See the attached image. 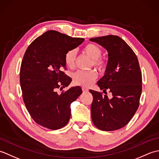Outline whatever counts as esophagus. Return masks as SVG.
Returning a JSON list of instances; mask_svg holds the SVG:
<instances>
[{"label": "esophagus", "instance_id": "1", "mask_svg": "<svg viewBox=\"0 0 159 159\" xmlns=\"http://www.w3.org/2000/svg\"><path fill=\"white\" fill-rule=\"evenodd\" d=\"M82 89H83V92H88V89H87L86 87H82Z\"/></svg>", "mask_w": 159, "mask_h": 159}]
</instances>
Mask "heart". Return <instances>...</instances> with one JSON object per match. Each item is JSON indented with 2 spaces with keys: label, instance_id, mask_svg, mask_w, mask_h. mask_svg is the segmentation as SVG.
Masks as SVG:
<instances>
[{
  "label": "heart",
  "instance_id": "b5f03b06",
  "mask_svg": "<svg viewBox=\"0 0 159 159\" xmlns=\"http://www.w3.org/2000/svg\"><path fill=\"white\" fill-rule=\"evenodd\" d=\"M84 51L93 59V66H96L98 68L102 69L104 66L103 60L100 59V57L102 55V50L93 43H89L84 47ZM76 52L75 50H70L67 51L64 57V61L67 67L70 68H73L75 66ZM97 78V73L95 70L83 71L79 70L74 74L73 79L74 82L77 85L84 87L89 86L93 83Z\"/></svg>",
  "mask_w": 159,
  "mask_h": 159
}]
</instances>
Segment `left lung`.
Instances as JSON below:
<instances>
[{"label": "left lung", "mask_w": 159, "mask_h": 159, "mask_svg": "<svg viewBox=\"0 0 159 159\" xmlns=\"http://www.w3.org/2000/svg\"><path fill=\"white\" fill-rule=\"evenodd\" d=\"M107 50L108 62L104 75L98 81L100 89H108L112 98L90 89L93 124L104 131L118 130L126 126L139 107L142 91V76L139 61L130 47L117 35L91 38Z\"/></svg>", "instance_id": "8db88e82"}]
</instances>
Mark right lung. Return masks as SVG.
Segmentation results:
<instances>
[{"label": "right lung", "instance_id": "1", "mask_svg": "<svg viewBox=\"0 0 159 159\" xmlns=\"http://www.w3.org/2000/svg\"><path fill=\"white\" fill-rule=\"evenodd\" d=\"M50 30L33 41L26 49L20 67V83L26 109L37 124L57 130L68 123L70 105L82 93L79 86L59 94L72 79L63 72L66 54L84 42Z\"/></svg>", "mask_w": 159, "mask_h": 159}]
</instances>
